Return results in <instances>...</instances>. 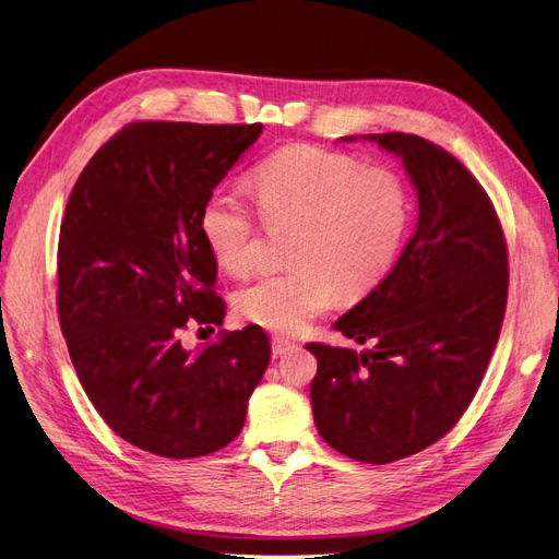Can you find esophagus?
<instances>
[{"instance_id":"obj_1","label":"esophagus","mask_w":559,"mask_h":559,"mask_svg":"<svg viewBox=\"0 0 559 559\" xmlns=\"http://www.w3.org/2000/svg\"><path fill=\"white\" fill-rule=\"evenodd\" d=\"M292 348H295V342H289L285 337H274L272 340V354H274V358L287 354V350H292Z\"/></svg>"}]
</instances>
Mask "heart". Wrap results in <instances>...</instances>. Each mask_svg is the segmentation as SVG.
<instances>
[{
	"mask_svg": "<svg viewBox=\"0 0 559 559\" xmlns=\"http://www.w3.org/2000/svg\"><path fill=\"white\" fill-rule=\"evenodd\" d=\"M259 215L235 188L222 186L203 203L199 226L222 267L251 274L258 262L262 217L299 224L287 272L264 276L235 297L238 314L278 335H297L337 301L362 299L383 283L413 224V197L385 167L295 144L264 158L251 179Z\"/></svg>",
	"mask_w": 559,
	"mask_h": 559,
	"instance_id": "1",
	"label": "heart"
}]
</instances>
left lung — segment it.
Masks as SVG:
<instances>
[{
    "label": "left lung",
    "mask_w": 559,
    "mask_h": 559,
    "mask_svg": "<svg viewBox=\"0 0 559 559\" xmlns=\"http://www.w3.org/2000/svg\"><path fill=\"white\" fill-rule=\"evenodd\" d=\"M362 138L403 160L417 228L390 276L335 321L369 348H306L319 365V435L348 457L388 464L435 444L474 401L503 326L508 249L487 192L442 146L396 131Z\"/></svg>",
    "instance_id": "1"
}]
</instances>
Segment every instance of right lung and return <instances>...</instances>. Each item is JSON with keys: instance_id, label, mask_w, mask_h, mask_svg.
Here are the masks:
<instances>
[{"instance_id": "add662e5", "label": "right lung", "mask_w": 559, "mask_h": 559, "mask_svg": "<svg viewBox=\"0 0 559 559\" xmlns=\"http://www.w3.org/2000/svg\"><path fill=\"white\" fill-rule=\"evenodd\" d=\"M262 124L135 122L81 171L58 238V317L102 419L154 455H211L240 435L270 365L260 326L188 350L222 326L217 260L199 217ZM201 331V329H199Z\"/></svg>"}]
</instances>
